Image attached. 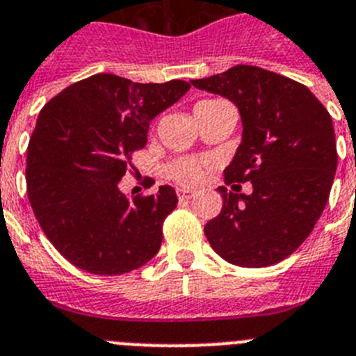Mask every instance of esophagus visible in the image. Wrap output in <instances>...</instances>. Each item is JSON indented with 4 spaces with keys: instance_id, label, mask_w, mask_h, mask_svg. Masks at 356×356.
<instances>
[{
    "instance_id": "1",
    "label": "esophagus",
    "mask_w": 356,
    "mask_h": 356,
    "mask_svg": "<svg viewBox=\"0 0 356 356\" xmlns=\"http://www.w3.org/2000/svg\"><path fill=\"white\" fill-rule=\"evenodd\" d=\"M193 191L191 190H177V197L179 200H190V198H193Z\"/></svg>"
}]
</instances>
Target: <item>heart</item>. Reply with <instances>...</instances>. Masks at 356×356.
I'll return each mask as SVG.
<instances>
[{
  "instance_id": "obj_1",
  "label": "heart",
  "mask_w": 356,
  "mask_h": 356,
  "mask_svg": "<svg viewBox=\"0 0 356 356\" xmlns=\"http://www.w3.org/2000/svg\"><path fill=\"white\" fill-rule=\"evenodd\" d=\"M218 102L222 101H202L195 108L213 106V104H218ZM166 174H168L170 179H174L175 182H179V184L195 186L204 177V165L193 158H179L166 166Z\"/></svg>"
}]
</instances>
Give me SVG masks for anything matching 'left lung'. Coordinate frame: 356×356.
<instances>
[{
    "label": "left lung",
    "instance_id": "left-lung-1",
    "mask_svg": "<svg viewBox=\"0 0 356 356\" xmlns=\"http://www.w3.org/2000/svg\"><path fill=\"white\" fill-rule=\"evenodd\" d=\"M239 108L243 140L225 168V184L252 182V193L220 186L223 207L204 232L220 257L264 268L302 245L328 202L337 147L332 117L302 83L255 65L193 79Z\"/></svg>",
    "mask_w": 356,
    "mask_h": 356
}]
</instances>
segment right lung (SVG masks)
I'll list each match as a JSON object with an SVG mask.
<instances>
[{
    "mask_svg": "<svg viewBox=\"0 0 356 356\" xmlns=\"http://www.w3.org/2000/svg\"><path fill=\"white\" fill-rule=\"evenodd\" d=\"M190 83H134L95 74L54 95L40 110L26 154L31 209L53 246L79 270L122 275L158 254L174 188L127 197L118 182L147 143L149 122Z\"/></svg>",
    "mask_w": 356,
    "mask_h": 356,
    "instance_id": "obj_1",
    "label": "right lung"
}]
</instances>
